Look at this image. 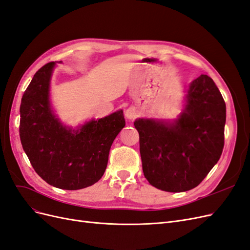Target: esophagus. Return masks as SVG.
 I'll return each instance as SVG.
<instances>
[{
  "label": "esophagus",
  "mask_w": 250,
  "mask_h": 250,
  "mask_svg": "<svg viewBox=\"0 0 250 250\" xmlns=\"http://www.w3.org/2000/svg\"><path fill=\"white\" fill-rule=\"evenodd\" d=\"M139 116V110L137 107H129L127 108L126 111H125V117L128 119V120H134L135 118H137Z\"/></svg>",
  "instance_id": "esophagus-1"
}]
</instances>
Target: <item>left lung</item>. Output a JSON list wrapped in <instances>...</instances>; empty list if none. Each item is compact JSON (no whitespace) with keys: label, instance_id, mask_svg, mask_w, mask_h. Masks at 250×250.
<instances>
[{"label":"left lung","instance_id":"obj_1","mask_svg":"<svg viewBox=\"0 0 250 250\" xmlns=\"http://www.w3.org/2000/svg\"><path fill=\"white\" fill-rule=\"evenodd\" d=\"M187 98L186 109L175 125L147 119L134 122L144 175L150 185L166 192L197 187L224 147L226 107L213 79L200 75L188 86Z\"/></svg>","mask_w":250,"mask_h":250}]
</instances>
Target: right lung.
Listing matches in <instances>:
<instances>
[{
    "label": "right lung",
    "instance_id": "add662e5",
    "mask_svg": "<svg viewBox=\"0 0 250 250\" xmlns=\"http://www.w3.org/2000/svg\"><path fill=\"white\" fill-rule=\"evenodd\" d=\"M55 62L35 73L21 98L20 139L33 169L49 185L80 190L96 184L106 169L113 140L125 126L123 111L65 129L52 113L49 82Z\"/></svg>",
    "mask_w": 250,
    "mask_h": 250
}]
</instances>
